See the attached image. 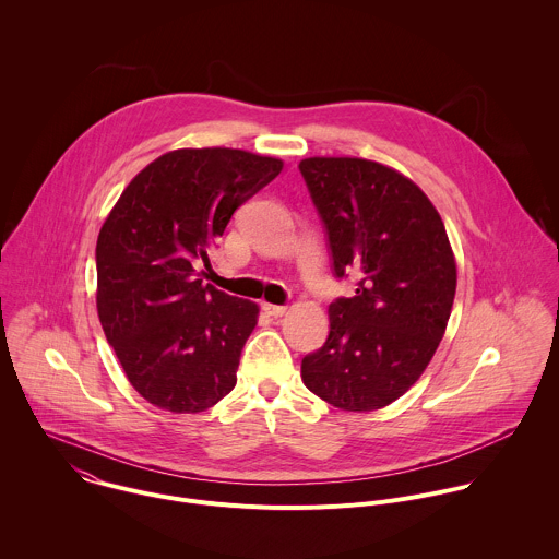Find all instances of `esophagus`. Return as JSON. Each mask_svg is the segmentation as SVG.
<instances>
[{
    "label": "esophagus",
    "mask_w": 559,
    "mask_h": 559,
    "mask_svg": "<svg viewBox=\"0 0 559 559\" xmlns=\"http://www.w3.org/2000/svg\"><path fill=\"white\" fill-rule=\"evenodd\" d=\"M262 310L269 314V317H273V319H280V317H284L286 314V306H273V304H262Z\"/></svg>",
    "instance_id": "1"
}]
</instances>
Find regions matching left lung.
<instances>
[{
    "label": "left lung",
    "mask_w": 559,
    "mask_h": 559,
    "mask_svg": "<svg viewBox=\"0 0 559 559\" xmlns=\"http://www.w3.org/2000/svg\"><path fill=\"white\" fill-rule=\"evenodd\" d=\"M324 224L333 275L355 297L329 306V337L301 361L310 392L342 411L399 400L430 364L456 295V262L426 193L377 160L299 163Z\"/></svg>",
    "instance_id": "left-lung-1"
}]
</instances>
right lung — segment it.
I'll list each match as a JSON object with an SVG mask.
<instances>
[{
  "instance_id": "right-lung-1",
  "label": "right lung",
  "mask_w": 559,
  "mask_h": 559,
  "mask_svg": "<svg viewBox=\"0 0 559 559\" xmlns=\"http://www.w3.org/2000/svg\"><path fill=\"white\" fill-rule=\"evenodd\" d=\"M284 163L235 148H180L122 191L96 240V310L135 388L171 413H200L237 385L253 301L202 284L193 264Z\"/></svg>"
}]
</instances>
